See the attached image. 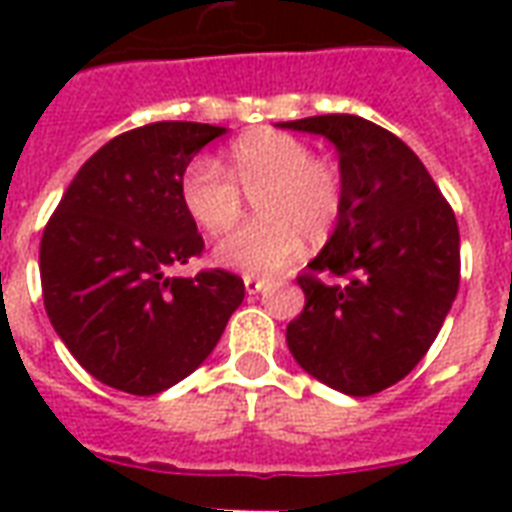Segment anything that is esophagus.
<instances>
[{"label":"esophagus","mask_w":512,"mask_h":512,"mask_svg":"<svg viewBox=\"0 0 512 512\" xmlns=\"http://www.w3.org/2000/svg\"><path fill=\"white\" fill-rule=\"evenodd\" d=\"M271 285V279H257V277H244V288L246 293H260V290H266Z\"/></svg>","instance_id":"1"}]
</instances>
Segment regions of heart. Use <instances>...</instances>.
Returning a JSON list of instances; mask_svg holds the SVG:
<instances>
[{"label":"heart","mask_w":512,"mask_h":512,"mask_svg":"<svg viewBox=\"0 0 512 512\" xmlns=\"http://www.w3.org/2000/svg\"><path fill=\"white\" fill-rule=\"evenodd\" d=\"M227 171L211 156L183 167L178 197L191 222L222 235L244 213V195L255 197L260 219L244 224L216 246V263L249 277H271L301 255L304 238L323 244L343 213V178L332 161L315 158L310 145L282 131H252L235 139Z\"/></svg>","instance_id":"heart-1"}]
</instances>
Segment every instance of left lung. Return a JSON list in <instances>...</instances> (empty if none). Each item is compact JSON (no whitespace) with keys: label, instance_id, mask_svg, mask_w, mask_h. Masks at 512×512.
Returning <instances> with one entry per match:
<instances>
[{"label":"left lung","instance_id":"1","mask_svg":"<svg viewBox=\"0 0 512 512\" xmlns=\"http://www.w3.org/2000/svg\"><path fill=\"white\" fill-rule=\"evenodd\" d=\"M279 128L326 136L343 178L340 222L299 277L304 310L288 323L290 354L337 392L376 395L428 354L455 301V213L417 153L365 117H304Z\"/></svg>","mask_w":512,"mask_h":512}]
</instances>
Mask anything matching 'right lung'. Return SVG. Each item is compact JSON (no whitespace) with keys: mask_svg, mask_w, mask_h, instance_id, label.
I'll list each match as a JSON object with an SVG mask.
<instances>
[{"mask_svg":"<svg viewBox=\"0 0 512 512\" xmlns=\"http://www.w3.org/2000/svg\"><path fill=\"white\" fill-rule=\"evenodd\" d=\"M208 123H150L84 161L40 238L49 321L76 362L128 395H158L208 359L244 301L222 268L167 277L202 255L178 197L183 167L222 136Z\"/></svg>","mask_w":512,"mask_h":512,"instance_id":"1","label":"right lung"}]
</instances>
